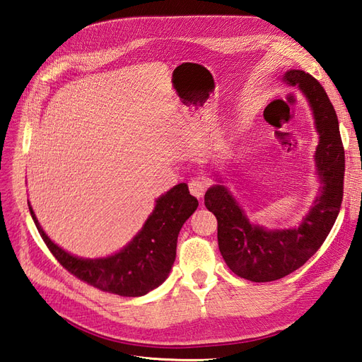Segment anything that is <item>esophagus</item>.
Returning <instances> with one entry per match:
<instances>
[{
	"label": "esophagus",
	"mask_w": 362,
	"mask_h": 362,
	"mask_svg": "<svg viewBox=\"0 0 362 362\" xmlns=\"http://www.w3.org/2000/svg\"><path fill=\"white\" fill-rule=\"evenodd\" d=\"M206 187H208V182L205 180H202V178H193L189 182L190 193L194 196V198H202Z\"/></svg>",
	"instance_id": "1"
}]
</instances>
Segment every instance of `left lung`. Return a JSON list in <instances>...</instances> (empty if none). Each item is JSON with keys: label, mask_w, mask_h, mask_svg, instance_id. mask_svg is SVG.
Returning <instances> with one entry per match:
<instances>
[{"label": "left lung", "mask_w": 362, "mask_h": 362, "mask_svg": "<svg viewBox=\"0 0 362 362\" xmlns=\"http://www.w3.org/2000/svg\"><path fill=\"white\" fill-rule=\"evenodd\" d=\"M282 81L299 87L314 119L319 145L314 152L317 181L315 199L298 226L266 228L250 222L226 185V177L205 193V206L217 218L221 254L235 275L254 282H270L302 267L319 247L335 223L343 199L344 149L334 107L320 83L299 69H290Z\"/></svg>", "instance_id": "obj_1"}]
</instances>
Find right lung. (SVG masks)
<instances>
[{
	"instance_id": "right-lung-1",
	"label": "right lung",
	"mask_w": 362,
	"mask_h": 362,
	"mask_svg": "<svg viewBox=\"0 0 362 362\" xmlns=\"http://www.w3.org/2000/svg\"><path fill=\"white\" fill-rule=\"evenodd\" d=\"M198 205L187 184L173 185L158 196L144 226L122 249L107 257L83 258L52 242L28 201L30 214L40 237L64 269L96 288L127 298L145 296L168 279L177 257L178 234Z\"/></svg>"
}]
</instances>
